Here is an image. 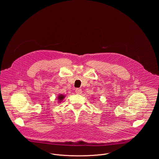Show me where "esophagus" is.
<instances>
[{
    "label": "esophagus",
    "mask_w": 159,
    "mask_h": 159,
    "mask_svg": "<svg viewBox=\"0 0 159 159\" xmlns=\"http://www.w3.org/2000/svg\"><path fill=\"white\" fill-rule=\"evenodd\" d=\"M75 93L77 94H82V90L80 89H75Z\"/></svg>",
    "instance_id": "esophagus-1"
}]
</instances>
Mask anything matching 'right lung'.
<instances>
[{"mask_svg":"<svg viewBox=\"0 0 159 159\" xmlns=\"http://www.w3.org/2000/svg\"><path fill=\"white\" fill-rule=\"evenodd\" d=\"M65 97V96L63 95V94H59L57 97V99H58V102H61L62 101V100L64 99V98Z\"/></svg>","mask_w":159,"mask_h":159,"instance_id":"right-lung-1","label":"right lung"}]
</instances>
